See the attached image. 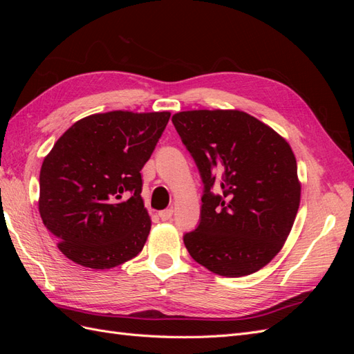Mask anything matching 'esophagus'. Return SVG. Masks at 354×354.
Returning <instances> with one entry per match:
<instances>
[{
  "instance_id": "esophagus-1",
  "label": "esophagus",
  "mask_w": 354,
  "mask_h": 354,
  "mask_svg": "<svg viewBox=\"0 0 354 354\" xmlns=\"http://www.w3.org/2000/svg\"><path fill=\"white\" fill-rule=\"evenodd\" d=\"M158 216L162 221H168V220H171V217H173V208H167L164 211H160Z\"/></svg>"
}]
</instances>
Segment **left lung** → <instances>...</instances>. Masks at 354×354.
Here are the masks:
<instances>
[{
  "label": "left lung",
  "mask_w": 354,
  "mask_h": 354,
  "mask_svg": "<svg viewBox=\"0 0 354 354\" xmlns=\"http://www.w3.org/2000/svg\"><path fill=\"white\" fill-rule=\"evenodd\" d=\"M203 183L201 220L183 236L192 259L212 273H255L281 251L299 207L301 185L291 146L241 111L173 116ZM220 184L222 194L212 187Z\"/></svg>",
  "instance_id": "left-lung-1"
}]
</instances>
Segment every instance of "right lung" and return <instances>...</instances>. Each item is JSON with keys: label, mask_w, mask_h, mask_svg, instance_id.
I'll list each match as a JSON object with an SVG mask.
<instances>
[{"label": "right lung", "mask_w": 354, "mask_h": 354, "mask_svg": "<svg viewBox=\"0 0 354 354\" xmlns=\"http://www.w3.org/2000/svg\"><path fill=\"white\" fill-rule=\"evenodd\" d=\"M169 112L94 113L75 122L44 158L38 208L73 263L112 269L143 250L151 217L140 171Z\"/></svg>", "instance_id": "obj_1"}]
</instances>
